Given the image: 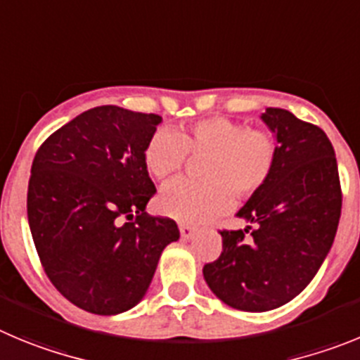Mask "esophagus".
<instances>
[{
  "instance_id": "1",
  "label": "esophagus",
  "mask_w": 360,
  "mask_h": 360,
  "mask_svg": "<svg viewBox=\"0 0 360 360\" xmlns=\"http://www.w3.org/2000/svg\"><path fill=\"white\" fill-rule=\"evenodd\" d=\"M179 231H181V238H183V240H188V238H192V236L195 235V228L190 224H184V222H181L179 224Z\"/></svg>"
}]
</instances>
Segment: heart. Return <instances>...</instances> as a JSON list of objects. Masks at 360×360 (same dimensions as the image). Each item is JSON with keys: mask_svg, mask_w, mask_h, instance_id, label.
Wrapping results in <instances>:
<instances>
[{"mask_svg": "<svg viewBox=\"0 0 360 360\" xmlns=\"http://www.w3.org/2000/svg\"><path fill=\"white\" fill-rule=\"evenodd\" d=\"M188 152L208 154L200 167L206 179L167 184L158 206L179 222L199 224L228 212L235 195L248 199L267 183L276 161V141L264 129L226 116H208L188 129L158 131L145 147V167L154 179L165 181L183 170Z\"/></svg>", "mask_w": 360, "mask_h": 360, "instance_id": "1", "label": "heart"}]
</instances>
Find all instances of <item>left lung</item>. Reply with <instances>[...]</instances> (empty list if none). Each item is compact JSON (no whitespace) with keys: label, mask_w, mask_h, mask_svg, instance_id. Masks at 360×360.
<instances>
[{"label":"left lung","mask_w":360,"mask_h":360,"mask_svg":"<svg viewBox=\"0 0 360 360\" xmlns=\"http://www.w3.org/2000/svg\"><path fill=\"white\" fill-rule=\"evenodd\" d=\"M276 138L267 183L236 213L245 229H222V252L202 274L219 300L245 312L289 303L305 289L338 231L342 193L328 136L292 112L262 115Z\"/></svg>","instance_id":"left-lung-1"}]
</instances>
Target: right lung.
I'll return each mask as SVG.
<instances>
[{
    "mask_svg": "<svg viewBox=\"0 0 360 360\" xmlns=\"http://www.w3.org/2000/svg\"><path fill=\"white\" fill-rule=\"evenodd\" d=\"M161 116L100 105L48 136L32 163L28 224L53 287L86 312L115 316L147 292L179 238L145 206L156 193L143 152Z\"/></svg>",
    "mask_w": 360,
    "mask_h": 360,
    "instance_id": "right-lung-1",
    "label": "right lung"
}]
</instances>
